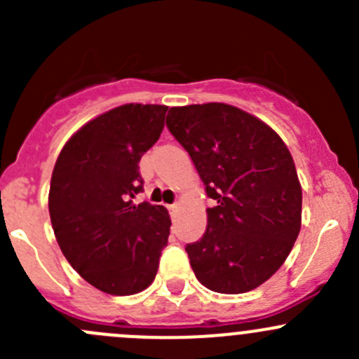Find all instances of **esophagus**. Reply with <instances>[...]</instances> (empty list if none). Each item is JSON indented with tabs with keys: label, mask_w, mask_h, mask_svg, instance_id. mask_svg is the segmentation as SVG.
Masks as SVG:
<instances>
[{
	"label": "esophagus",
	"mask_w": 359,
	"mask_h": 359,
	"mask_svg": "<svg viewBox=\"0 0 359 359\" xmlns=\"http://www.w3.org/2000/svg\"><path fill=\"white\" fill-rule=\"evenodd\" d=\"M168 208H170V210H172V212H175V210H177V208H179V205H177V203H173V205H170V206H168Z\"/></svg>",
	"instance_id": "34e87169"
}]
</instances>
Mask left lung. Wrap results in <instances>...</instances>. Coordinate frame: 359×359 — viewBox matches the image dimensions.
<instances>
[{
	"label": "left lung",
	"mask_w": 359,
	"mask_h": 359,
	"mask_svg": "<svg viewBox=\"0 0 359 359\" xmlns=\"http://www.w3.org/2000/svg\"><path fill=\"white\" fill-rule=\"evenodd\" d=\"M166 128L215 200L201 240L186 247L198 281L219 293L253 290L299 236L302 189L290 151L266 123L227 104L172 107Z\"/></svg>",
	"instance_id": "8db88e82"
}]
</instances>
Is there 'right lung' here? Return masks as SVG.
<instances>
[{
  "instance_id": "obj_1",
  "label": "right lung",
  "mask_w": 359,
  "mask_h": 359,
  "mask_svg": "<svg viewBox=\"0 0 359 359\" xmlns=\"http://www.w3.org/2000/svg\"><path fill=\"white\" fill-rule=\"evenodd\" d=\"M166 111L126 104L104 112L67 140L53 168L57 243L83 280L111 295L149 287L168 243L165 206L133 203L144 189L139 161L161 135Z\"/></svg>"
}]
</instances>
